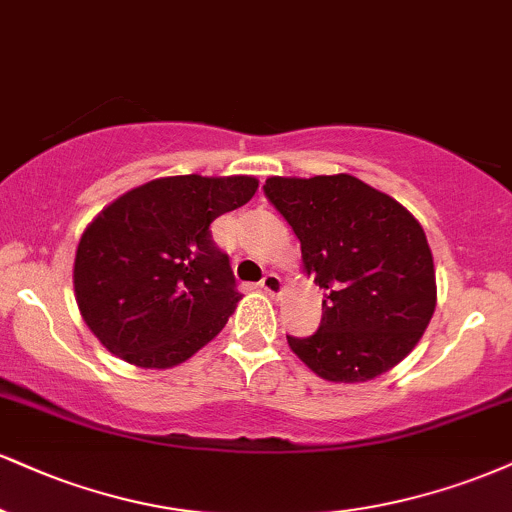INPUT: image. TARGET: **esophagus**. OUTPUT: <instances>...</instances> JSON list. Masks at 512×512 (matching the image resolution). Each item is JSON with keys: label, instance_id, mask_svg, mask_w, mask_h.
<instances>
[{"label": "esophagus", "instance_id": "1", "mask_svg": "<svg viewBox=\"0 0 512 512\" xmlns=\"http://www.w3.org/2000/svg\"><path fill=\"white\" fill-rule=\"evenodd\" d=\"M260 286H262L264 291H267L269 295H281V291H283V281H281L279 274H267V276H264V279H262Z\"/></svg>", "mask_w": 512, "mask_h": 512}]
</instances>
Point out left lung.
<instances>
[{
  "label": "left lung",
  "mask_w": 512,
  "mask_h": 512,
  "mask_svg": "<svg viewBox=\"0 0 512 512\" xmlns=\"http://www.w3.org/2000/svg\"><path fill=\"white\" fill-rule=\"evenodd\" d=\"M264 195L291 224L303 272L324 288L322 324L286 336L317 377L369 381L417 346L436 307L434 257L412 214L350 174L272 176Z\"/></svg>",
  "instance_id": "obj_1"
}]
</instances>
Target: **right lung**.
<instances>
[{
	"mask_svg": "<svg viewBox=\"0 0 512 512\" xmlns=\"http://www.w3.org/2000/svg\"><path fill=\"white\" fill-rule=\"evenodd\" d=\"M255 176H166L116 197L80 236L73 288L109 353L143 369L186 362L240 293L209 224L255 195Z\"/></svg>",
	"mask_w": 512,
	"mask_h": 512,
	"instance_id": "right-lung-1",
	"label": "right lung"
}]
</instances>
